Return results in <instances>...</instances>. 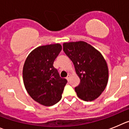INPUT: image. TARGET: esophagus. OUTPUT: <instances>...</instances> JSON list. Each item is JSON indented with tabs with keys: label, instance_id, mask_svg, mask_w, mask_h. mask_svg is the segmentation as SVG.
Instances as JSON below:
<instances>
[{
	"label": "esophagus",
	"instance_id": "34e87169",
	"mask_svg": "<svg viewBox=\"0 0 129 129\" xmlns=\"http://www.w3.org/2000/svg\"><path fill=\"white\" fill-rule=\"evenodd\" d=\"M70 77H71L70 75H67V78H66V79H67V81H69V78H70Z\"/></svg>",
	"mask_w": 129,
	"mask_h": 129
}]
</instances>
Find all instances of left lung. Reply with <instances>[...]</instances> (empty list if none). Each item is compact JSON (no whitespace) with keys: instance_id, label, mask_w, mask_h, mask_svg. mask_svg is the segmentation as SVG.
Segmentation results:
<instances>
[{"instance_id":"obj_1","label":"left lung","mask_w":129,"mask_h":129,"mask_svg":"<svg viewBox=\"0 0 129 129\" xmlns=\"http://www.w3.org/2000/svg\"><path fill=\"white\" fill-rule=\"evenodd\" d=\"M63 50L73 62L80 79L75 89L78 97L86 102L98 98L105 90L109 79L108 66L103 55L83 41L63 43Z\"/></svg>"}]
</instances>
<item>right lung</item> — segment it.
Segmentation results:
<instances>
[{
  "label": "right lung",
  "instance_id": "add662e5",
  "mask_svg": "<svg viewBox=\"0 0 129 129\" xmlns=\"http://www.w3.org/2000/svg\"><path fill=\"white\" fill-rule=\"evenodd\" d=\"M61 51L60 44L39 46L29 54L23 67L25 89L35 101L44 106H51L61 100L67 82L53 67Z\"/></svg>",
  "mask_w": 129,
  "mask_h": 129
}]
</instances>
